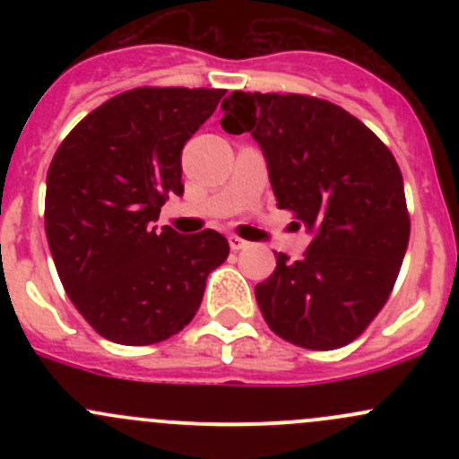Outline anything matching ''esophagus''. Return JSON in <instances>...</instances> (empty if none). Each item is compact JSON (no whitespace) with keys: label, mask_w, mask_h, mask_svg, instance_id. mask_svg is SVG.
Segmentation results:
<instances>
[{"label":"esophagus","mask_w":459,"mask_h":459,"mask_svg":"<svg viewBox=\"0 0 459 459\" xmlns=\"http://www.w3.org/2000/svg\"><path fill=\"white\" fill-rule=\"evenodd\" d=\"M229 244H230V248H233V251H242V248L251 247V244H248L247 239L238 238V235H230V238H229Z\"/></svg>","instance_id":"obj_1"}]
</instances>
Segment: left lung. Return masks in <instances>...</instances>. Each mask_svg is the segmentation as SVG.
Listing matches in <instances>:
<instances>
[{
    "label": "left lung",
    "instance_id": "left-lung-1",
    "mask_svg": "<svg viewBox=\"0 0 459 459\" xmlns=\"http://www.w3.org/2000/svg\"><path fill=\"white\" fill-rule=\"evenodd\" d=\"M221 128L248 131L268 161L277 208L316 230L307 255L255 286L275 335L311 351L351 344L377 317L411 235L400 166L368 126L298 92H230Z\"/></svg>",
    "mask_w": 459,
    "mask_h": 459
}]
</instances>
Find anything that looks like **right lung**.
Returning a JSON list of instances; mask_svg holds the SVG:
<instances>
[{
  "instance_id": "obj_1",
  "label": "right lung",
  "mask_w": 459,
  "mask_h": 459,
  "mask_svg": "<svg viewBox=\"0 0 459 459\" xmlns=\"http://www.w3.org/2000/svg\"><path fill=\"white\" fill-rule=\"evenodd\" d=\"M221 88L140 86L110 97L59 143L46 178L44 226L64 290L106 340L148 346L182 331L224 235L182 238L152 221L182 195V148L215 113Z\"/></svg>"
}]
</instances>
